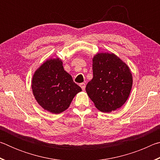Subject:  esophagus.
Wrapping results in <instances>:
<instances>
[{"label":"esophagus","mask_w":160,"mask_h":160,"mask_svg":"<svg viewBox=\"0 0 160 160\" xmlns=\"http://www.w3.org/2000/svg\"><path fill=\"white\" fill-rule=\"evenodd\" d=\"M80 86L81 87V88H82V90L84 91L85 90V83H80Z\"/></svg>","instance_id":"obj_1"}]
</instances>
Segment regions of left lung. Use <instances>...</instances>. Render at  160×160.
<instances>
[{"mask_svg":"<svg viewBox=\"0 0 160 160\" xmlns=\"http://www.w3.org/2000/svg\"><path fill=\"white\" fill-rule=\"evenodd\" d=\"M92 70L86 92L97 109L109 113L122 107L132 85L129 67L115 54L98 53L92 58Z\"/></svg>","mask_w":160,"mask_h":160,"instance_id":"8db88e82","label":"left lung"}]
</instances>
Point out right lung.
I'll return each instance as SVG.
<instances>
[{"mask_svg":"<svg viewBox=\"0 0 160 160\" xmlns=\"http://www.w3.org/2000/svg\"><path fill=\"white\" fill-rule=\"evenodd\" d=\"M32 89L38 104L56 114L66 110L74 97L82 91L64 70L63 62L58 58L48 59L35 71Z\"/></svg>","mask_w":160,"mask_h":160,"instance_id":"right-lung-1","label":"right lung"}]
</instances>
